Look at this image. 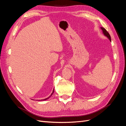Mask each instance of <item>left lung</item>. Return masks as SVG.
I'll return each mask as SVG.
<instances>
[{
    "mask_svg": "<svg viewBox=\"0 0 126 126\" xmlns=\"http://www.w3.org/2000/svg\"><path fill=\"white\" fill-rule=\"evenodd\" d=\"M101 29H102V32H103V33H104V34L105 35V36H106L110 40V41H111V37H110L109 33H108V32L107 31V30H106V29H105L103 27H101Z\"/></svg>",
    "mask_w": 126,
    "mask_h": 126,
    "instance_id": "8db88e82",
    "label": "left lung"
}]
</instances>
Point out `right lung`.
<instances>
[{"instance_id": "right-lung-1", "label": "right lung", "mask_w": 126, "mask_h": 126, "mask_svg": "<svg viewBox=\"0 0 126 126\" xmlns=\"http://www.w3.org/2000/svg\"><path fill=\"white\" fill-rule=\"evenodd\" d=\"M54 90H53V91H52V93H51V95H50V96H49V97H48V98H46V99H43V100H47V99H49V98H50L51 96H52V94H53V93H54Z\"/></svg>"}]
</instances>
